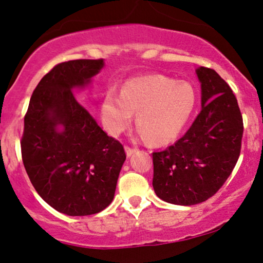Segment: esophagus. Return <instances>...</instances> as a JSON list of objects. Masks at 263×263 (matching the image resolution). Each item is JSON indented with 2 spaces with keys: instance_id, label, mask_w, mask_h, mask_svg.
<instances>
[{
  "instance_id": "34e87169",
  "label": "esophagus",
  "mask_w": 263,
  "mask_h": 263,
  "mask_svg": "<svg viewBox=\"0 0 263 263\" xmlns=\"http://www.w3.org/2000/svg\"><path fill=\"white\" fill-rule=\"evenodd\" d=\"M125 152H126V155L129 158V156H132L136 152H137V148H132V147H128V145H126Z\"/></svg>"
}]
</instances>
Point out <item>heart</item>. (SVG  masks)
<instances>
[{"mask_svg":"<svg viewBox=\"0 0 263 263\" xmlns=\"http://www.w3.org/2000/svg\"><path fill=\"white\" fill-rule=\"evenodd\" d=\"M198 93L187 81L152 75L129 80L121 89L105 93L102 102L104 128L120 135L132 124V114L148 142L166 144L182 134L194 114Z\"/></svg>","mask_w":263,"mask_h":263,"instance_id":"b5f03b06","label":"heart"}]
</instances>
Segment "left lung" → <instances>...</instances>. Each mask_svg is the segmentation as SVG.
Returning <instances> with one entry per match:
<instances>
[{
	"mask_svg": "<svg viewBox=\"0 0 263 263\" xmlns=\"http://www.w3.org/2000/svg\"><path fill=\"white\" fill-rule=\"evenodd\" d=\"M201 111L174 145L153 153V188L175 205H195L217 193L237 164L244 126L238 101L214 69L198 68Z\"/></svg>",
	"mask_w": 263,
	"mask_h": 263,
	"instance_id": "obj_1",
	"label": "left lung"
}]
</instances>
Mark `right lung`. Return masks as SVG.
Masks as SVG:
<instances>
[{
	"label": "right lung",
	"instance_id": "1",
	"mask_svg": "<svg viewBox=\"0 0 263 263\" xmlns=\"http://www.w3.org/2000/svg\"><path fill=\"white\" fill-rule=\"evenodd\" d=\"M104 66L103 59L55 65L36 86L24 118L23 164L39 195L69 216L104 210L114 199L124 147L75 98Z\"/></svg>",
	"mask_w": 263,
	"mask_h": 263
}]
</instances>
